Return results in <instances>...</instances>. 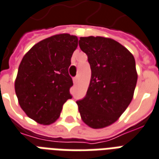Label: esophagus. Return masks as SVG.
I'll return each instance as SVG.
<instances>
[{"mask_svg": "<svg viewBox=\"0 0 159 159\" xmlns=\"http://www.w3.org/2000/svg\"><path fill=\"white\" fill-rule=\"evenodd\" d=\"M77 82H78V77H74V78H73V83H74V84H77Z\"/></svg>", "mask_w": 159, "mask_h": 159, "instance_id": "obj_1", "label": "esophagus"}]
</instances>
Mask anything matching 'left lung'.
<instances>
[{
  "label": "left lung",
  "mask_w": 159,
  "mask_h": 159,
  "mask_svg": "<svg viewBox=\"0 0 159 159\" xmlns=\"http://www.w3.org/2000/svg\"><path fill=\"white\" fill-rule=\"evenodd\" d=\"M79 46L92 71L86 97L77 102L80 115L90 128H106L121 117L133 99L138 80L135 59L108 37H80Z\"/></svg>",
  "instance_id": "left-lung-1"
}]
</instances>
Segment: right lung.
Listing matches in <instances>:
<instances>
[{
  "label": "right lung",
  "mask_w": 159,
  "mask_h": 159,
  "mask_svg": "<svg viewBox=\"0 0 159 159\" xmlns=\"http://www.w3.org/2000/svg\"><path fill=\"white\" fill-rule=\"evenodd\" d=\"M77 36L54 35L36 43L20 61L15 81L18 102L30 118L43 125L55 123L63 104L71 98L69 76Z\"/></svg>",
  "instance_id": "obj_1"
}]
</instances>
